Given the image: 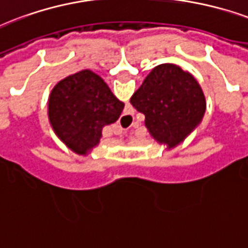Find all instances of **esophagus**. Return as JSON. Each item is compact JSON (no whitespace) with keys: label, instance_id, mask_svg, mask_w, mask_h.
Returning <instances> with one entry per match:
<instances>
[{"label":"esophagus","instance_id":"esophagus-1","mask_svg":"<svg viewBox=\"0 0 248 248\" xmlns=\"http://www.w3.org/2000/svg\"><path fill=\"white\" fill-rule=\"evenodd\" d=\"M118 134H121V132H118Z\"/></svg>","mask_w":248,"mask_h":248}]
</instances>
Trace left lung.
<instances>
[{"label":"left lung","instance_id":"1","mask_svg":"<svg viewBox=\"0 0 248 248\" xmlns=\"http://www.w3.org/2000/svg\"><path fill=\"white\" fill-rule=\"evenodd\" d=\"M145 116V126L160 143L174 147L203 118L205 97L199 83L179 66L155 67L130 99Z\"/></svg>","mask_w":248,"mask_h":248}]
</instances>
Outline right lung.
Wrapping results in <instances>:
<instances>
[{
    "mask_svg": "<svg viewBox=\"0 0 248 248\" xmlns=\"http://www.w3.org/2000/svg\"><path fill=\"white\" fill-rule=\"evenodd\" d=\"M124 107L97 74L82 70L52 90L49 120L69 148L84 155L99 143L104 126L120 118Z\"/></svg>",
    "mask_w": 248,
    "mask_h": 248,
    "instance_id": "obj_1",
    "label": "right lung"
}]
</instances>
